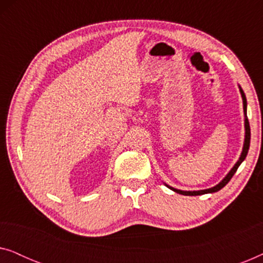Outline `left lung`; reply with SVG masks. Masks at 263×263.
<instances>
[{
    "label": "left lung",
    "mask_w": 263,
    "mask_h": 263,
    "mask_svg": "<svg viewBox=\"0 0 263 263\" xmlns=\"http://www.w3.org/2000/svg\"><path fill=\"white\" fill-rule=\"evenodd\" d=\"M239 92H240V96H242V99H243V110H244V128H246V136H244V143H243V149H242V153H240V157L239 159L237 160V163L233 165V167L231 170L229 171V174L225 176L224 178H222V181L220 183H218L217 185L212 186L210 189H203V190H193V192H186V190H179V189H176L174 186H170L167 185L166 183H165V185L167 186L168 189L174 190L175 193H178V194H182V195H189V196H196V195H203V194H210V193H215L218 192V190H220L221 188H224V186L228 184L230 182V179L232 178V176L236 174L237 168L240 164L243 163L244 159H246L247 154H248V151H249V146H250V125H249V121H248V117H247V98H246V95H244L242 87L239 86Z\"/></svg>",
    "instance_id": "8db88e82"
}]
</instances>
